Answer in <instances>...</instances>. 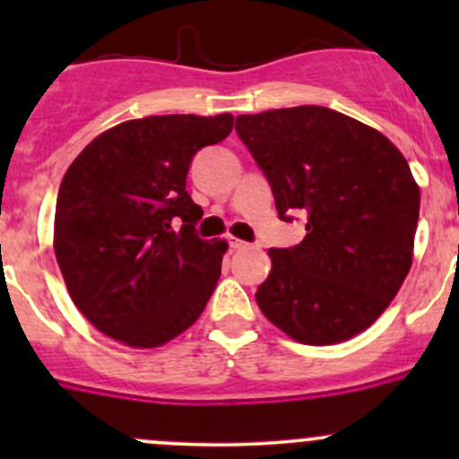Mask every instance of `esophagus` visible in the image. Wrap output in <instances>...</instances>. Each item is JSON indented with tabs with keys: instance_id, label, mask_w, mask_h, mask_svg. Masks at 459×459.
I'll return each mask as SVG.
<instances>
[{
	"instance_id": "esophagus-1",
	"label": "esophagus",
	"mask_w": 459,
	"mask_h": 459,
	"mask_svg": "<svg viewBox=\"0 0 459 459\" xmlns=\"http://www.w3.org/2000/svg\"><path fill=\"white\" fill-rule=\"evenodd\" d=\"M229 244L233 251H242V248H248V242H242V239L238 238H229Z\"/></svg>"
}]
</instances>
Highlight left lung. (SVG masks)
Returning a JSON list of instances; mask_svg holds the SVG:
<instances>
[{"mask_svg": "<svg viewBox=\"0 0 459 459\" xmlns=\"http://www.w3.org/2000/svg\"><path fill=\"white\" fill-rule=\"evenodd\" d=\"M235 131L268 178L280 217L307 238L271 248L255 293L290 340L340 344L382 316L413 264L420 186L388 137L324 106L239 115Z\"/></svg>", "mask_w": 459, "mask_h": 459, "instance_id": "1", "label": "left lung"}]
</instances>
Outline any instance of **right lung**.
Masks as SVG:
<instances>
[{
    "label": "right lung",
    "mask_w": 459,
    "mask_h": 459,
    "mask_svg": "<svg viewBox=\"0 0 459 459\" xmlns=\"http://www.w3.org/2000/svg\"><path fill=\"white\" fill-rule=\"evenodd\" d=\"M230 131V113L128 119L68 166L55 206V257L82 316L119 344L164 346L211 299L229 244L193 233L202 208L186 193V175L193 155Z\"/></svg>",
    "instance_id": "obj_1"
}]
</instances>
